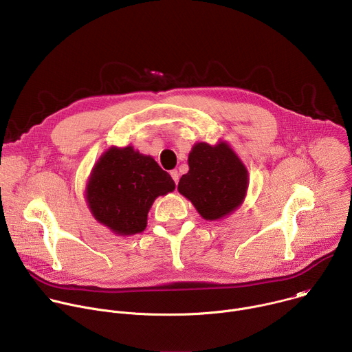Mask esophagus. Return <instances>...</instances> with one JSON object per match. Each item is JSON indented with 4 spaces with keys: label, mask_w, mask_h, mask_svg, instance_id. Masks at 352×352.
<instances>
[{
    "label": "esophagus",
    "mask_w": 352,
    "mask_h": 352,
    "mask_svg": "<svg viewBox=\"0 0 352 352\" xmlns=\"http://www.w3.org/2000/svg\"><path fill=\"white\" fill-rule=\"evenodd\" d=\"M170 174H171V177H173L174 182H175V184H178V179H179V174H178V171H177V170H173Z\"/></svg>",
    "instance_id": "obj_1"
}]
</instances>
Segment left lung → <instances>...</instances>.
I'll use <instances>...</instances> for the list:
<instances>
[{
    "mask_svg": "<svg viewBox=\"0 0 352 352\" xmlns=\"http://www.w3.org/2000/svg\"><path fill=\"white\" fill-rule=\"evenodd\" d=\"M189 171L178 184V192L208 221L234 213L246 196L249 175L245 164L226 140L216 144L197 142L188 156Z\"/></svg>",
    "mask_w": 352,
    "mask_h": 352,
    "instance_id": "8db88e82",
    "label": "left lung"
}]
</instances>
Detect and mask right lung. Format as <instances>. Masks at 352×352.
<instances>
[{
    "label": "right lung",
    "mask_w": 352,
    "mask_h": 352,
    "mask_svg": "<svg viewBox=\"0 0 352 352\" xmlns=\"http://www.w3.org/2000/svg\"><path fill=\"white\" fill-rule=\"evenodd\" d=\"M175 189L168 173L133 146L110 147L89 175L85 199L93 217L120 236L140 234L156 197Z\"/></svg>",
    "instance_id": "right-lung-1"
}]
</instances>
